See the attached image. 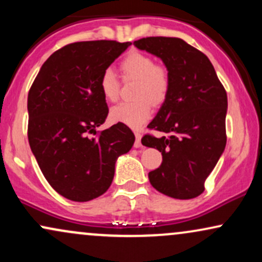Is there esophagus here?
Wrapping results in <instances>:
<instances>
[{
  "instance_id": "1",
  "label": "esophagus",
  "mask_w": 262,
  "mask_h": 262,
  "mask_svg": "<svg viewBox=\"0 0 262 262\" xmlns=\"http://www.w3.org/2000/svg\"><path fill=\"white\" fill-rule=\"evenodd\" d=\"M134 148H141V134L139 133V132H135Z\"/></svg>"
}]
</instances>
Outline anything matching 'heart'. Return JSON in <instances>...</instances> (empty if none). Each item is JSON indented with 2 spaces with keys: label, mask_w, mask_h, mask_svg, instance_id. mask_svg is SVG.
Listing matches in <instances>:
<instances>
[{
  "label": "heart",
  "mask_w": 262,
  "mask_h": 262,
  "mask_svg": "<svg viewBox=\"0 0 262 262\" xmlns=\"http://www.w3.org/2000/svg\"><path fill=\"white\" fill-rule=\"evenodd\" d=\"M123 80H135L133 97L135 101L124 102L111 110L114 123H122L138 129L151 117V103L159 106L166 100L170 90V76L164 66L155 65L154 60L143 53H130L121 61ZM101 92L107 101H117L119 82L111 69L103 71L100 80Z\"/></svg>",
  "instance_id": "heart-1"
}]
</instances>
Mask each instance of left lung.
Masks as SVG:
<instances>
[{
  "label": "left lung",
  "instance_id": "left-lung-1",
  "mask_svg": "<svg viewBox=\"0 0 262 262\" xmlns=\"http://www.w3.org/2000/svg\"><path fill=\"white\" fill-rule=\"evenodd\" d=\"M134 45L160 58L170 76L169 95L148 125L164 135L141 139L162 155L149 181L177 200L200 196L227 144V92L209 59L182 39L149 37Z\"/></svg>",
  "mask_w": 262,
  "mask_h": 262
}]
</instances>
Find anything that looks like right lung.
<instances>
[{"label": "right lung", "mask_w": 262, "mask_h": 262, "mask_svg": "<svg viewBox=\"0 0 262 262\" xmlns=\"http://www.w3.org/2000/svg\"><path fill=\"white\" fill-rule=\"evenodd\" d=\"M132 43L79 41L48 58L28 93V140L50 186L68 200L100 197L113 181L119 156L135 137L125 124L102 130L108 116L100 80Z\"/></svg>", "instance_id": "add662e5"}]
</instances>
